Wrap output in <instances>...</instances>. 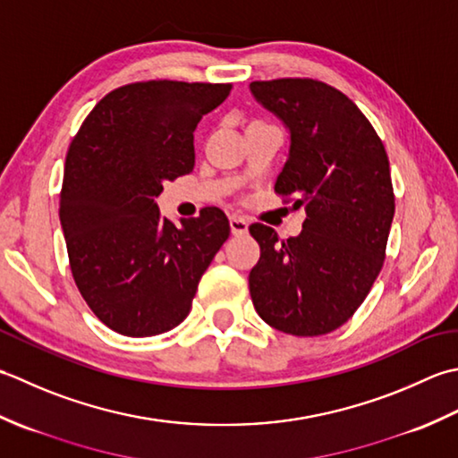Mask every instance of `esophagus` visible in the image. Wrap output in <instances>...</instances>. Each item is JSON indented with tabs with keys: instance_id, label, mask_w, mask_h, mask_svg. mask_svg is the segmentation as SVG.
Returning <instances> with one entry per match:
<instances>
[{
	"instance_id": "34e87169",
	"label": "esophagus",
	"mask_w": 458,
	"mask_h": 458,
	"mask_svg": "<svg viewBox=\"0 0 458 458\" xmlns=\"http://www.w3.org/2000/svg\"><path fill=\"white\" fill-rule=\"evenodd\" d=\"M229 225H231V233L233 235H247L249 231V221L242 219V217H231L229 219Z\"/></svg>"
}]
</instances>
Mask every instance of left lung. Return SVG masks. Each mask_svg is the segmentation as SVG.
<instances>
[{
  "mask_svg": "<svg viewBox=\"0 0 458 458\" xmlns=\"http://www.w3.org/2000/svg\"><path fill=\"white\" fill-rule=\"evenodd\" d=\"M250 95L291 134L275 191L296 195L301 235L281 241L273 227H249L260 259L249 275L255 310L293 335H322L358 310L376 283L395 213L389 160L353 102L314 79L250 82Z\"/></svg>",
  "mask_w": 458,
  "mask_h": 458,
  "instance_id": "left-lung-1",
  "label": "left lung"
}]
</instances>
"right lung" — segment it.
I'll list each match as a JSON object with an SVG mask.
<instances>
[{"instance_id":"add662e5","label":"right lung","mask_w":458,"mask_h":458,"mask_svg":"<svg viewBox=\"0 0 458 458\" xmlns=\"http://www.w3.org/2000/svg\"><path fill=\"white\" fill-rule=\"evenodd\" d=\"M229 92L211 82H132L108 92L72 138L61 227L74 283L110 330L148 338L182 324L227 241L219 208L175 225L156 198L164 182L193 170V130Z\"/></svg>"}]
</instances>
